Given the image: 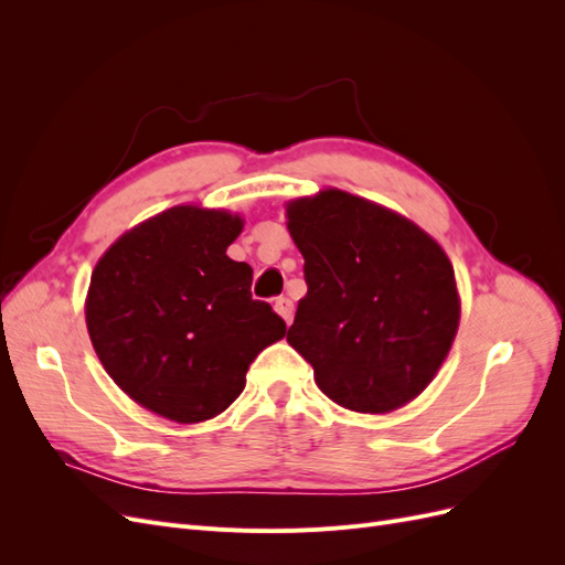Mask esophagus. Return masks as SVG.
Segmentation results:
<instances>
[{"mask_svg":"<svg viewBox=\"0 0 565 565\" xmlns=\"http://www.w3.org/2000/svg\"><path fill=\"white\" fill-rule=\"evenodd\" d=\"M273 309L278 311V316H282V320L289 324L292 322V316H295V303H292V299H287V297H278L276 301H273Z\"/></svg>","mask_w":565,"mask_h":565,"instance_id":"esophagus-1","label":"esophagus"}]
</instances>
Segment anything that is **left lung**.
Segmentation results:
<instances>
[{
	"label": "left lung",
	"instance_id": "8db88e82",
	"mask_svg": "<svg viewBox=\"0 0 565 565\" xmlns=\"http://www.w3.org/2000/svg\"><path fill=\"white\" fill-rule=\"evenodd\" d=\"M285 216L309 285L287 341L318 388L363 415L415 401L459 328L446 249L415 221L339 188L289 200Z\"/></svg>",
	"mask_w": 565,
	"mask_h": 565
}]
</instances>
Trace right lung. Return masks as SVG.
Listing matches in <instances>:
<instances>
[{
  "instance_id": "right-lung-1",
  "label": "right lung",
  "mask_w": 565,
  "mask_h": 565,
  "mask_svg": "<svg viewBox=\"0 0 565 565\" xmlns=\"http://www.w3.org/2000/svg\"><path fill=\"white\" fill-rule=\"evenodd\" d=\"M245 218L177 204L136 224L104 252L84 299L100 365L148 413L207 422L241 396L252 361L287 332L252 299V268L228 245Z\"/></svg>"
}]
</instances>
